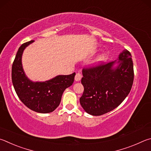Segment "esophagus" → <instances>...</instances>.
I'll return each mask as SVG.
<instances>
[{"label": "esophagus", "instance_id": "obj_1", "mask_svg": "<svg viewBox=\"0 0 151 151\" xmlns=\"http://www.w3.org/2000/svg\"><path fill=\"white\" fill-rule=\"evenodd\" d=\"M81 77H82V76H81V75L80 73H76V76H75V80L76 81H80L81 79Z\"/></svg>", "mask_w": 151, "mask_h": 151}]
</instances>
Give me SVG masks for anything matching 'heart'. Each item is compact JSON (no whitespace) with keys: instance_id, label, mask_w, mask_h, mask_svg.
<instances>
[{"instance_id":"obj_1","label":"heart","mask_w":151,"mask_h":151,"mask_svg":"<svg viewBox=\"0 0 151 151\" xmlns=\"http://www.w3.org/2000/svg\"><path fill=\"white\" fill-rule=\"evenodd\" d=\"M105 58H106V54H105V53H103V54L99 55L96 59L92 61L91 64H93L94 65L100 64V63L104 62L105 60Z\"/></svg>"}]
</instances>
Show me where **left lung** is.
Wrapping results in <instances>:
<instances>
[{
	"label": "left lung",
	"mask_w": 151,
	"mask_h": 151,
	"mask_svg": "<svg viewBox=\"0 0 151 151\" xmlns=\"http://www.w3.org/2000/svg\"><path fill=\"white\" fill-rule=\"evenodd\" d=\"M131 54L124 50L119 61L83 68L81 83L84 91L80 104L91 115H104L117 107L130 92L134 80ZM118 65H113L116 62Z\"/></svg>",
	"instance_id": "8db88e82"
}]
</instances>
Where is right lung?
Returning <instances> with one entry per match:
<instances>
[{"label":"right lung","instance_id":"1","mask_svg":"<svg viewBox=\"0 0 151 151\" xmlns=\"http://www.w3.org/2000/svg\"><path fill=\"white\" fill-rule=\"evenodd\" d=\"M24 43L18 48L12 66L13 86L20 101L29 109L40 113H51L59 106L62 94L72 85L76 73L58 76L44 82H33L26 77L22 65L24 50L32 43Z\"/></svg>","mask_w":151,"mask_h":151}]
</instances>
